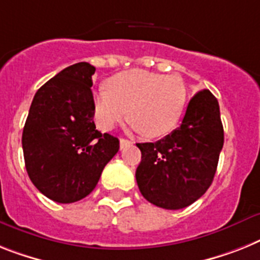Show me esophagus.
Masks as SVG:
<instances>
[{"mask_svg": "<svg viewBox=\"0 0 260 260\" xmlns=\"http://www.w3.org/2000/svg\"><path fill=\"white\" fill-rule=\"evenodd\" d=\"M131 145V141L126 140V139H120V149H123V148L128 147Z\"/></svg>", "mask_w": 260, "mask_h": 260, "instance_id": "esophagus-1", "label": "esophagus"}]
</instances>
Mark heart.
Instances as JSON below:
<instances>
[{
  "label": "heart",
  "mask_w": 260,
  "mask_h": 260,
  "mask_svg": "<svg viewBox=\"0 0 260 260\" xmlns=\"http://www.w3.org/2000/svg\"><path fill=\"white\" fill-rule=\"evenodd\" d=\"M107 89L93 95V112L99 128L113 129L126 116L134 129L154 139L169 134L178 123L186 87L177 76L128 70L107 80Z\"/></svg>",
  "instance_id": "b5f03b06"
}]
</instances>
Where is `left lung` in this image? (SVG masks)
I'll return each instance as SVG.
<instances>
[{
  "instance_id": "left-lung-1",
  "label": "left lung",
  "mask_w": 260,
  "mask_h": 260,
  "mask_svg": "<svg viewBox=\"0 0 260 260\" xmlns=\"http://www.w3.org/2000/svg\"><path fill=\"white\" fill-rule=\"evenodd\" d=\"M141 162L136 181L143 197L178 210L202 197L213 182L223 147L219 104L209 89L190 99L177 129L156 143L136 144Z\"/></svg>"
}]
</instances>
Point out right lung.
I'll use <instances>...</instances> for the list:
<instances>
[{
    "label": "right lung",
    "mask_w": 260,
    "mask_h": 260,
    "mask_svg": "<svg viewBox=\"0 0 260 260\" xmlns=\"http://www.w3.org/2000/svg\"><path fill=\"white\" fill-rule=\"evenodd\" d=\"M87 62L62 70L37 91L22 134L25 167L34 186L59 204L95 189L119 150V139L93 123L92 75Z\"/></svg>",
    "instance_id": "obj_1"
}]
</instances>
